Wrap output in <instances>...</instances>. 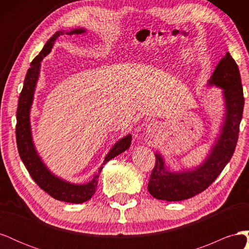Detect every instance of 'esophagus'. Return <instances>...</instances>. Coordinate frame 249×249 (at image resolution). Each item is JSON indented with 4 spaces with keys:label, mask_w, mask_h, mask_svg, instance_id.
Instances as JSON below:
<instances>
[{
    "label": "esophagus",
    "mask_w": 249,
    "mask_h": 249,
    "mask_svg": "<svg viewBox=\"0 0 249 249\" xmlns=\"http://www.w3.org/2000/svg\"><path fill=\"white\" fill-rule=\"evenodd\" d=\"M152 127H156V125H155V124H152Z\"/></svg>",
    "instance_id": "1"
}]
</instances>
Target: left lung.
Instances as JSON below:
<instances>
[{
  "label": "left lung",
  "mask_w": 249,
  "mask_h": 249,
  "mask_svg": "<svg viewBox=\"0 0 249 249\" xmlns=\"http://www.w3.org/2000/svg\"><path fill=\"white\" fill-rule=\"evenodd\" d=\"M208 86L222 89L225 113L219 134L203 162L192 169L170 171L160 153L148 182V192L157 199L178 201L206 190L220 175L235 152L244 107L238 65L228 52L217 64Z\"/></svg>",
  "instance_id": "left-lung-1"
}]
</instances>
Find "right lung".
Returning <instances> with one entry per match:
<instances>
[{
  "instance_id": "right-lung-1",
  "label": "right lung",
  "mask_w": 249,
  "mask_h": 249,
  "mask_svg": "<svg viewBox=\"0 0 249 249\" xmlns=\"http://www.w3.org/2000/svg\"><path fill=\"white\" fill-rule=\"evenodd\" d=\"M86 33V30L83 28H77L71 30V31H58L53 35L49 41L44 44L42 51L38 56L34 58L31 62V67L28 70L26 74L24 87L19 95L18 111H17V144L18 154L22 163L25 164L30 176L35 180L42 190L50 194L55 199L71 202V203H82L89 200L95 193L97 188V179H99L100 173L103 169V165L106 164L113 158L122 154L130 147L132 142V135L129 134L126 136L119 139L109 153L105 157V160L102 166L97 170L93 178L86 184H73L71 182L55 176L43 163L40 156L37 153L35 148L32 132L31 123H30V111H31L32 103L34 99V92L37 85V81L39 78L40 66L42 59L46 57L52 51L55 40L59 36L63 34L66 35H81Z\"/></svg>"
}]
</instances>
